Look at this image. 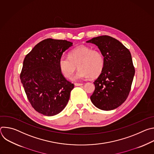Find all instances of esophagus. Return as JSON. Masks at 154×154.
Segmentation results:
<instances>
[{"instance_id": "1", "label": "esophagus", "mask_w": 154, "mask_h": 154, "mask_svg": "<svg viewBox=\"0 0 154 154\" xmlns=\"http://www.w3.org/2000/svg\"><path fill=\"white\" fill-rule=\"evenodd\" d=\"M74 85H75V86H81V85H83V83H74Z\"/></svg>"}]
</instances>
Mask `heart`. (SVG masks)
<instances>
[{
    "mask_svg": "<svg viewBox=\"0 0 154 154\" xmlns=\"http://www.w3.org/2000/svg\"><path fill=\"white\" fill-rule=\"evenodd\" d=\"M58 65L62 74L68 79L72 77L77 66L79 69L72 78L77 80L100 75L103 68L104 59L99 51L82 45L72 49L69 57H61Z\"/></svg>",
    "mask_w": 154,
    "mask_h": 154,
    "instance_id": "heart-1",
    "label": "heart"
}]
</instances>
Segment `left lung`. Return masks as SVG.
<instances>
[{
    "label": "left lung",
    "instance_id": "1",
    "mask_svg": "<svg viewBox=\"0 0 154 154\" xmlns=\"http://www.w3.org/2000/svg\"><path fill=\"white\" fill-rule=\"evenodd\" d=\"M96 45L104 57L102 72L94 81L95 90L90 97L102 110H112L127 99L135 75L131 55L116 39L103 35L86 41Z\"/></svg>",
    "mask_w": 154,
    "mask_h": 154
}]
</instances>
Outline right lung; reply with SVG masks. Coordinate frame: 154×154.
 <instances>
[{
    "label": "right lung",
    "instance_id": "1",
    "mask_svg": "<svg viewBox=\"0 0 154 154\" xmlns=\"http://www.w3.org/2000/svg\"><path fill=\"white\" fill-rule=\"evenodd\" d=\"M72 46L66 40L48 38L37 44L24 60L21 83L32 107L41 114L56 115L69 101L74 85L63 76L58 62Z\"/></svg>",
    "mask_w": 154,
    "mask_h": 154
}]
</instances>
